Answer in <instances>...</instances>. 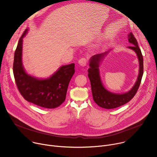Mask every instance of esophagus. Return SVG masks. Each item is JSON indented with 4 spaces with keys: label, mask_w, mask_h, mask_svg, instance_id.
I'll return each instance as SVG.
<instances>
[{
    "label": "esophagus",
    "mask_w": 157,
    "mask_h": 157,
    "mask_svg": "<svg viewBox=\"0 0 157 157\" xmlns=\"http://www.w3.org/2000/svg\"><path fill=\"white\" fill-rule=\"evenodd\" d=\"M78 63L81 66H85L86 65V63H87V59L86 58H81L79 60Z\"/></svg>",
    "instance_id": "obj_1"
}]
</instances>
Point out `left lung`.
Returning a JSON list of instances; mask_svg holds the SVG:
<instances>
[{
    "instance_id": "obj_1",
    "label": "left lung",
    "mask_w": 157,
    "mask_h": 157,
    "mask_svg": "<svg viewBox=\"0 0 157 157\" xmlns=\"http://www.w3.org/2000/svg\"><path fill=\"white\" fill-rule=\"evenodd\" d=\"M128 37V41L133 44L128 48L136 52L139 61V73L137 81L129 91L124 94H115L109 92L104 87L101 79L99 66L100 62L106 56L109 51L93 56L89 61L90 67L87 71L88 77L91 82L93 97L94 102L101 107L109 109H114L127 103L136 95L140 86L144 73L143 56L138 46L137 41L132 33H130Z\"/></svg>"
}]
</instances>
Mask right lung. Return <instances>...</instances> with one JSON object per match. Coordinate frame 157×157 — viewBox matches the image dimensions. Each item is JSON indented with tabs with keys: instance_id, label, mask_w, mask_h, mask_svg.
Wrapping results in <instances>:
<instances>
[{
	"instance_id": "obj_1",
	"label": "right lung",
	"mask_w": 157,
	"mask_h": 157,
	"mask_svg": "<svg viewBox=\"0 0 157 157\" xmlns=\"http://www.w3.org/2000/svg\"><path fill=\"white\" fill-rule=\"evenodd\" d=\"M26 29L18 42L14 54L13 72L17 88L24 98L41 107L53 109L66 99L67 89L74 75L75 64L61 66L47 79H37L28 75L22 65V42L27 33Z\"/></svg>"
}]
</instances>
